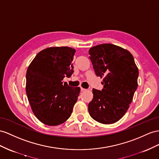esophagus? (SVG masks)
I'll list each match as a JSON object with an SVG mask.
<instances>
[{
    "instance_id": "obj_1",
    "label": "esophagus",
    "mask_w": 159,
    "mask_h": 159,
    "mask_svg": "<svg viewBox=\"0 0 159 159\" xmlns=\"http://www.w3.org/2000/svg\"><path fill=\"white\" fill-rule=\"evenodd\" d=\"M80 90H81V91H84L86 90V89H84V88H83V87H80Z\"/></svg>"
}]
</instances>
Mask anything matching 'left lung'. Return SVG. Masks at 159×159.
Returning a JSON list of instances; mask_svg holds the SVG:
<instances>
[{
    "mask_svg": "<svg viewBox=\"0 0 159 159\" xmlns=\"http://www.w3.org/2000/svg\"><path fill=\"white\" fill-rule=\"evenodd\" d=\"M89 52L96 75L103 78L101 91L93 89L89 113L101 124L116 123L132 101L138 87V67L131 53L111 43L92 47Z\"/></svg>",
    "mask_w": 159,
    "mask_h": 159,
    "instance_id": "8db88e82",
    "label": "left lung"
}]
</instances>
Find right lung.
<instances>
[{
  "label": "right lung",
  "instance_id": "obj_1",
  "mask_svg": "<svg viewBox=\"0 0 159 159\" xmlns=\"http://www.w3.org/2000/svg\"><path fill=\"white\" fill-rule=\"evenodd\" d=\"M75 53L70 47L48 48L40 51L28 66L27 99L34 115L44 124L58 125L71 116L80 89L69 87L62 80L74 72Z\"/></svg>",
  "mask_w": 159,
  "mask_h": 159
}]
</instances>
